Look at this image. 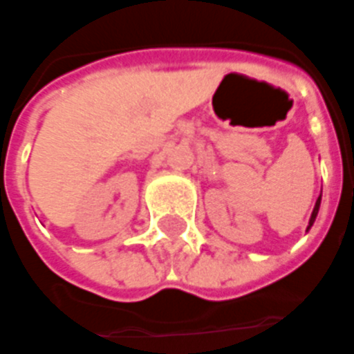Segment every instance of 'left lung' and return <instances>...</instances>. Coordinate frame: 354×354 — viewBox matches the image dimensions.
I'll return each instance as SVG.
<instances>
[{
	"instance_id": "8db88e82",
	"label": "left lung",
	"mask_w": 354,
	"mask_h": 354,
	"mask_svg": "<svg viewBox=\"0 0 354 354\" xmlns=\"http://www.w3.org/2000/svg\"><path fill=\"white\" fill-rule=\"evenodd\" d=\"M319 205H322V194H319V198L315 201V205H313V212H311V217H310V225L306 231H310L311 227H313V221H315V217H317V212H319Z\"/></svg>"
}]
</instances>
